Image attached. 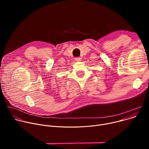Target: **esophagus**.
<instances>
[{
	"instance_id": "1",
	"label": "esophagus",
	"mask_w": 149,
	"mask_h": 149,
	"mask_svg": "<svg viewBox=\"0 0 149 149\" xmlns=\"http://www.w3.org/2000/svg\"><path fill=\"white\" fill-rule=\"evenodd\" d=\"M75 61H81V58H80V57H77V58H75Z\"/></svg>"
}]
</instances>
